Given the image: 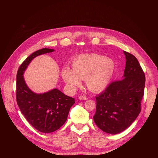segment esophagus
I'll return each mask as SVG.
<instances>
[{
    "label": "esophagus",
    "instance_id": "obj_1",
    "mask_svg": "<svg viewBox=\"0 0 158 158\" xmlns=\"http://www.w3.org/2000/svg\"><path fill=\"white\" fill-rule=\"evenodd\" d=\"M79 99L80 100H86L88 98L86 96H85V95H80V96H79Z\"/></svg>",
    "mask_w": 158,
    "mask_h": 158
}]
</instances>
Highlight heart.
Here are the masks:
<instances>
[{
	"label": "heart",
	"mask_w": 158,
	"mask_h": 158,
	"mask_svg": "<svg viewBox=\"0 0 158 158\" xmlns=\"http://www.w3.org/2000/svg\"><path fill=\"white\" fill-rule=\"evenodd\" d=\"M72 70L64 68L61 71L62 78L71 90L80 86L85 80L88 89L93 92H102L109 84L114 70L112 59L98 54L80 55L71 63Z\"/></svg>",
	"instance_id": "obj_1"
}]
</instances>
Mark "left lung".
<instances>
[{
	"label": "left lung",
	"instance_id": "8db88e82",
	"mask_svg": "<svg viewBox=\"0 0 158 158\" xmlns=\"http://www.w3.org/2000/svg\"><path fill=\"white\" fill-rule=\"evenodd\" d=\"M126 66L122 80L111 82L95 97L94 121L105 132L112 135L125 131L141 111L144 93L145 74L136 57L124 51Z\"/></svg>",
	"mask_w": 158,
	"mask_h": 158
}]
</instances>
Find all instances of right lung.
I'll return each instance as SVG.
<instances>
[{
	"label": "right lung",
	"mask_w": 158,
	"mask_h": 158,
	"mask_svg": "<svg viewBox=\"0 0 158 158\" xmlns=\"http://www.w3.org/2000/svg\"><path fill=\"white\" fill-rule=\"evenodd\" d=\"M52 51L53 49L44 48L33 52L21 64L16 76L18 106L30 125L44 133L56 131L63 126L67 119L70 107L75 103L73 98L57 89L37 94L29 89L23 79V73L32 59Z\"/></svg>",
	"instance_id": "add662e5"
}]
</instances>
